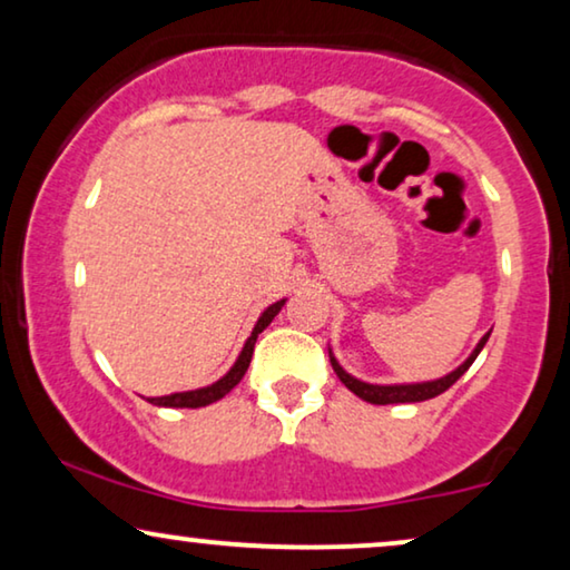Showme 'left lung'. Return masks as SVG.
Returning <instances> with one entry per match:
<instances>
[{
    "label": "left lung",
    "mask_w": 570,
    "mask_h": 570,
    "mask_svg": "<svg viewBox=\"0 0 570 570\" xmlns=\"http://www.w3.org/2000/svg\"><path fill=\"white\" fill-rule=\"evenodd\" d=\"M488 330L485 334H482L478 345H474V350L470 353V357L462 365H456L454 371L446 373V376L441 379H431V381H415V384H371V381H363V379H355L353 373H347L345 368H342L337 357H334L332 347H330V363L334 373H337L342 384H345L350 392H353L355 396H361L363 402H371V404H404V402H425V400H433V396H439L446 392L449 386H454L459 379L464 376V371L470 368V365L474 363V357L480 355V350L485 347V342L490 337Z\"/></svg>",
    "instance_id": "8db88e82"
}]
</instances>
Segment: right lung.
Returning a JSON list of instances; mask_svg holds the SVG:
<instances>
[{
    "mask_svg": "<svg viewBox=\"0 0 570 570\" xmlns=\"http://www.w3.org/2000/svg\"><path fill=\"white\" fill-rule=\"evenodd\" d=\"M285 301L287 298H279L277 303H272V306H267V308L262 311V316L256 318L252 334H248V340L244 342V347H240L236 363H233L230 371L225 373V376L217 379L215 384L202 386V389H189V392L166 394V396H150V400H147V402L155 404V407H189V410H197V407H207V404L223 400V396L228 394L233 386H238V381L244 379V373L248 371V363H252L256 337H259V334L272 324V318H275L279 311H283Z\"/></svg>",
    "mask_w": 570,
    "mask_h": 570,
    "instance_id": "1",
    "label": "right lung"
}]
</instances>
